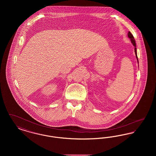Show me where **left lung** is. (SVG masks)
I'll return each instance as SVG.
<instances>
[{
  "mask_svg": "<svg viewBox=\"0 0 156 156\" xmlns=\"http://www.w3.org/2000/svg\"><path fill=\"white\" fill-rule=\"evenodd\" d=\"M127 36H128V37L130 39L132 43L133 44L134 47V52H135V54H136V58H137V62L139 63L138 58H137V48H136V41H135V40H134V38L133 36L132 35V34L130 31H129V32H128V33H127Z\"/></svg>",
  "mask_w": 156,
  "mask_h": 156,
  "instance_id": "left-lung-1",
  "label": "left lung"
}]
</instances>
